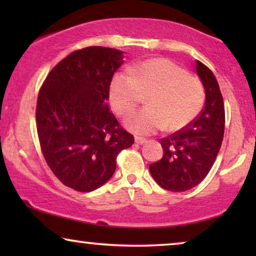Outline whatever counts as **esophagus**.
Segmentation results:
<instances>
[{"label":"esophagus","mask_w":256,"mask_h":256,"mask_svg":"<svg viewBox=\"0 0 256 256\" xmlns=\"http://www.w3.org/2000/svg\"><path fill=\"white\" fill-rule=\"evenodd\" d=\"M135 142H136V144H144V143H146L148 141H146V138H138V136H136V138H135Z\"/></svg>","instance_id":"34e87169"}]
</instances>
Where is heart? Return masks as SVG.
Returning a JSON list of instances; mask_svg holds the SVG:
<instances>
[{
  "mask_svg": "<svg viewBox=\"0 0 256 256\" xmlns=\"http://www.w3.org/2000/svg\"><path fill=\"white\" fill-rule=\"evenodd\" d=\"M146 94L148 107L127 121L129 130L141 135L164 128L170 132L182 130L198 116L205 100L200 79L163 57L146 59L128 72H116L108 86L110 102L121 118H128Z\"/></svg>",
  "mask_w": 256,
  "mask_h": 256,
  "instance_id": "b5f03b06",
  "label": "heart"
}]
</instances>
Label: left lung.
Instances as JSON below:
<instances>
[{"label": "left lung", "mask_w": 256, "mask_h": 256, "mask_svg": "<svg viewBox=\"0 0 256 256\" xmlns=\"http://www.w3.org/2000/svg\"><path fill=\"white\" fill-rule=\"evenodd\" d=\"M205 87V106L188 127L160 138L163 157L149 166L160 188L183 192L197 186L211 170L225 130V106L214 74L202 62H196Z\"/></svg>", "instance_id": "1"}]
</instances>
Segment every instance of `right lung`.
Wrapping results in <instances>:
<instances>
[{"label": "right lung", "instance_id": "add662e5", "mask_svg": "<svg viewBox=\"0 0 256 256\" xmlns=\"http://www.w3.org/2000/svg\"><path fill=\"white\" fill-rule=\"evenodd\" d=\"M122 52L88 46L73 51L51 70L37 98L40 150L54 176L66 186L90 192L116 169L120 152L134 143L106 100Z\"/></svg>", "mask_w": 256, "mask_h": 256}]
</instances>
